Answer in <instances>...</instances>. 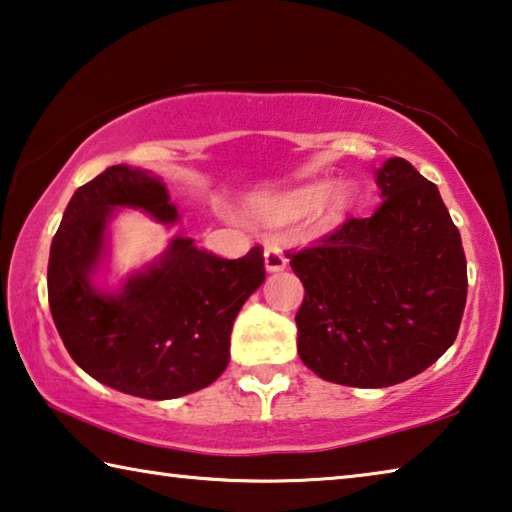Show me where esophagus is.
Segmentation results:
<instances>
[{"mask_svg":"<svg viewBox=\"0 0 512 512\" xmlns=\"http://www.w3.org/2000/svg\"><path fill=\"white\" fill-rule=\"evenodd\" d=\"M286 265H288V258L281 251V247L267 245V249H265V270L267 272H281V270H286Z\"/></svg>","mask_w":512,"mask_h":512,"instance_id":"34e87169","label":"esophagus"}]
</instances>
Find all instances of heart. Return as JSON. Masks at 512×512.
<instances>
[{
	"instance_id": "b5f03b06",
	"label": "heart",
	"mask_w": 512,
	"mask_h": 512,
	"mask_svg": "<svg viewBox=\"0 0 512 512\" xmlns=\"http://www.w3.org/2000/svg\"><path fill=\"white\" fill-rule=\"evenodd\" d=\"M351 201H354V190L345 181H335L329 186L306 183V186L292 188L267 199L265 217L270 222L283 224L313 213L317 224L326 229V226L338 224L347 215Z\"/></svg>"
}]
</instances>
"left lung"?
Listing matches in <instances>:
<instances>
[{
	"label": "left lung",
	"instance_id": "left-lung-1",
	"mask_svg": "<svg viewBox=\"0 0 512 512\" xmlns=\"http://www.w3.org/2000/svg\"><path fill=\"white\" fill-rule=\"evenodd\" d=\"M383 201L288 251L304 283L297 351L320 379L388 388L424 372L454 345L467 299V261L438 186L404 158L376 170Z\"/></svg>",
	"mask_w": 512,
	"mask_h": 512
}]
</instances>
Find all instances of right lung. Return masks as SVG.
I'll return each mask as SVG.
<instances>
[{
    "label": "right lung",
    "mask_w": 512,
    "mask_h": 512,
    "mask_svg": "<svg viewBox=\"0 0 512 512\" xmlns=\"http://www.w3.org/2000/svg\"><path fill=\"white\" fill-rule=\"evenodd\" d=\"M115 206L177 222L161 179L113 165L74 192L49 249V311L67 354L99 383L142 399H174L211 385L229 365L240 308L265 281L263 247L236 261L177 236L120 292L92 286Z\"/></svg>",
    "instance_id": "right-lung-1"
}]
</instances>
